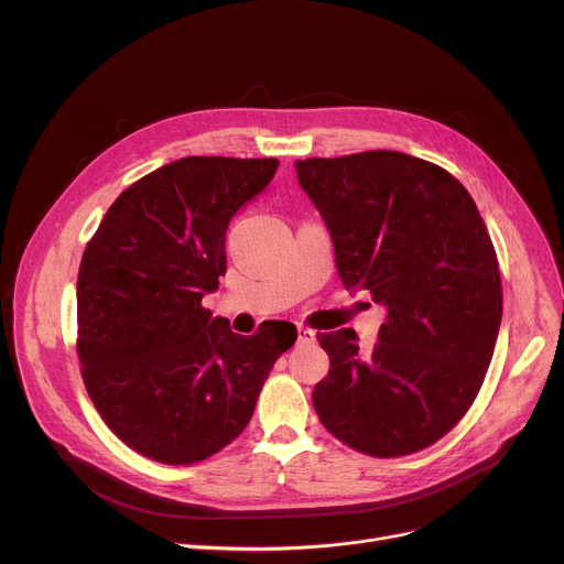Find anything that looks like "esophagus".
<instances>
[{
  "mask_svg": "<svg viewBox=\"0 0 564 564\" xmlns=\"http://www.w3.org/2000/svg\"><path fill=\"white\" fill-rule=\"evenodd\" d=\"M316 339V333L305 325H297V344H312Z\"/></svg>",
  "mask_w": 564,
  "mask_h": 564,
  "instance_id": "34e87169",
  "label": "esophagus"
}]
</instances>
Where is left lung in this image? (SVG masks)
Here are the masks:
<instances>
[{
    "label": "left lung",
    "mask_w": 564,
    "mask_h": 564,
    "mask_svg": "<svg viewBox=\"0 0 564 564\" xmlns=\"http://www.w3.org/2000/svg\"><path fill=\"white\" fill-rule=\"evenodd\" d=\"M295 173L344 286L387 310L369 352L350 327L318 335L329 357L312 393L321 423L373 457L435 444L478 395L503 314L476 203L440 165L393 150L295 161Z\"/></svg>",
    "instance_id": "8db88e82"
}]
</instances>
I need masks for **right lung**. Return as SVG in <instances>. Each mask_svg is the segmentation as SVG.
<instances>
[{
  "label": "right lung",
  "mask_w": 564,
  "mask_h": 564,
  "mask_svg": "<svg viewBox=\"0 0 564 564\" xmlns=\"http://www.w3.org/2000/svg\"><path fill=\"white\" fill-rule=\"evenodd\" d=\"M278 159L186 156L124 188L77 278V352L113 433L163 465L237 440L263 380L297 337L284 321L241 337L203 307L227 271L225 231L271 184Z\"/></svg>",
  "instance_id": "obj_1"
}]
</instances>
